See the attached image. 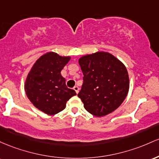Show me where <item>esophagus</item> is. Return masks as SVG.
<instances>
[{"mask_svg":"<svg viewBox=\"0 0 159 159\" xmlns=\"http://www.w3.org/2000/svg\"><path fill=\"white\" fill-rule=\"evenodd\" d=\"M74 90L75 91V92H76V94H78V92H79V90H80L79 87H78V86H74Z\"/></svg>","mask_w":159,"mask_h":159,"instance_id":"1","label":"esophagus"}]
</instances>
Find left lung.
<instances>
[{
  "mask_svg": "<svg viewBox=\"0 0 159 159\" xmlns=\"http://www.w3.org/2000/svg\"><path fill=\"white\" fill-rule=\"evenodd\" d=\"M83 85L78 94L84 108L96 117L113 113L129 91V76L124 64L111 53L99 51L79 58Z\"/></svg>",
  "mask_w": 159,
  "mask_h": 159,
  "instance_id": "left-lung-1",
  "label": "left lung"
}]
</instances>
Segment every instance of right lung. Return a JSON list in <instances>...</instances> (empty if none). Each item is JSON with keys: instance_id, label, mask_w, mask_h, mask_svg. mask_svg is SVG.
I'll return each mask as SVG.
<instances>
[{"instance_id": "right-lung-1", "label": "right lung", "mask_w": 159, "mask_h": 159, "mask_svg": "<svg viewBox=\"0 0 159 159\" xmlns=\"http://www.w3.org/2000/svg\"><path fill=\"white\" fill-rule=\"evenodd\" d=\"M55 52H46L34 62L25 81V91L32 104L47 115L65 110L76 92L66 86L61 71L70 60Z\"/></svg>"}]
</instances>
